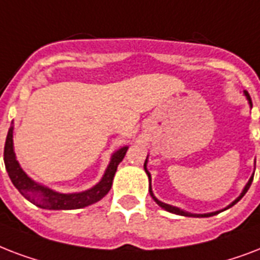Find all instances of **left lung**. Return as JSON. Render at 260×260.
Masks as SVG:
<instances>
[{
    "label": "left lung",
    "mask_w": 260,
    "mask_h": 260,
    "mask_svg": "<svg viewBox=\"0 0 260 260\" xmlns=\"http://www.w3.org/2000/svg\"><path fill=\"white\" fill-rule=\"evenodd\" d=\"M245 96V99L248 100V104H249V107L252 108V102H251V98H249V94L247 90H244L243 92ZM146 164H148V157H146V160H145V164H144V170L145 172H146V175H148V178H149V192H150V197L153 198V201L154 202L157 203L158 206L161 207V209H164V210H167V212H170V213H174V214H178V216H184V217H212V216H216V214H218V213L221 212H224V210H226V209H229V207H232L233 205H236L239 201H240L243 197L245 195V192L248 191L249 186H251V183H252L253 180V174L252 176L248 179V182H247V184L244 186V188H243V191L240 192V195L237 197L233 202H231L226 207H224V209H221V210H217V212H212V213H203V214H195V213H190V212H186V210H183V209H180V207H176V206H172V205H168V203H164L161 202L160 199H157L156 197H154V194H153V191H152V186H150V182H152V178H150V172L148 171V168H146ZM255 164H256V161H255Z\"/></svg>",
    "instance_id": "left-lung-1"
}]
</instances>
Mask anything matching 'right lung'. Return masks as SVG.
<instances>
[{
    "label": "right lung",
    "mask_w": 260,
    "mask_h": 260,
    "mask_svg": "<svg viewBox=\"0 0 260 260\" xmlns=\"http://www.w3.org/2000/svg\"><path fill=\"white\" fill-rule=\"evenodd\" d=\"M127 149L128 146L126 145L112 153L102 179L93 187L85 191H80V192H58V191L48 188L44 184L35 182L24 172L20 162L16 158L15 146H13V122H12V126L8 132L7 141H5L4 162H5V168L13 186L27 201L46 210H73V209H82V207L93 205L108 194V191L111 190L116 168L123 160Z\"/></svg>",
    "instance_id": "right-lung-1"
}]
</instances>
